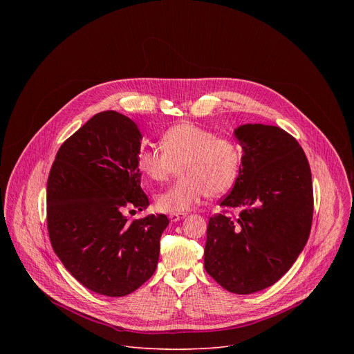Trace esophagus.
I'll return each mask as SVG.
<instances>
[{
	"label": "esophagus",
	"mask_w": 354,
	"mask_h": 354,
	"mask_svg": "<svg viewBox=\"0 0 354 354\" xmlns=\"http://www.w3.org/2000/svg\"><path fill=\"white\" fill-rule=\"evenodd\" d=\"M185 217H186L185 213H171V214H169V220H171L172 223H178V221H180V220L185 218Z\"/></svg>",
	"instance_id": "34e87169"
}]
</instances>
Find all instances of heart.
Returning a JSON list of instances; mask_svg holds the SVG:
<instances>
[{"label":"heart","instance_id":"obj_1","mask_svg":"<svg viewBox=\"0 0 354 354\" xmlns=\"http://www.w3.org/2000/svg\"><path fill=\"white\" fill-rule=\"evenodd\" d=\"M161 148L142 147L137 167L154 183L167 182L179 167L182 178L157 197L158 209L165 213H186L209 194L227 193L241 172L243 151L238 141L196 124L168 129Z\"/></svg>","mask_w":354,"mask_h":354}]
</instances>
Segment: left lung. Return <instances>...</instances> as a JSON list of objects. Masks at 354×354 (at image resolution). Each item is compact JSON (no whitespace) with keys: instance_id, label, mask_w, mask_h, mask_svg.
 I'll list each match as a JSON object with an SVG mask.
<instances>
[{"instance_id":"left-lung-1","label":"left lung","mask_w":354,"mask_h":354,"mask_svg":"<svg viewBox=\"0 0 354 354\" xmlns=\"http://www.w3.org/2000/svg\"><path fill=\"white\" fill-rule=\"evenodd\" d=\"M234 136L243 160L220 206L241 212L209 220L205 269L225 290L252 294L281 279L304 249L314 213L313 178L304 151L283 129L242 124Z\"/></svg>"}]
</instances>
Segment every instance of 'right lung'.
Returning a JSON list of instances; mask_svg holds the SVG:
<instances>
[{
  "label": "right lung",
  "mask_w": 354,
  "mask_h": 354,
  "mask_svg": "<svg viewBox=\"0 0 354 354\" xmlns=\"http://www.w3.org/2000/svg\"><path fill=\"white\" fill-rule=\"evenodd\" d=\"M141 138L127 116L100 112L63 142L47 180L56 255L84 287L106 297L127 295L154 274L169 224L165 214H124L149 206L137 167Z\"/></svg>",
  "instance_id": "1"
}]
</instances>
